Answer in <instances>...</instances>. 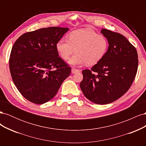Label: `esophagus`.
I'll return each mask as SVG.
<instances>
[{
	"mask_svg": "<svg viewBox=\"0 0 146 146\" xmlns=\"http://www.w3.org/2000/svg\"><path fill=\"white\" fill-rule=\"evenodd\" d=\"M79 71H80V70H79L78 69H75V68H72V70H71L72 74H76V73L78 72Z\"/></svg>",
	"mask_w": 146,
	"mask_h": 146,
	"instance_id": "obj_1",
	"label": "esophagus"
}]
</instances>
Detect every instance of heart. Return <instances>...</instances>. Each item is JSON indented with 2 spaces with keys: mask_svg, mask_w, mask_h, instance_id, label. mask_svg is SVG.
<instances>
[{
  "mask_svg": "<svg viewBox=\"0 0 146 146\" xmlns=\"http://www.w3.org/2000/svg\"><path fill=\"white\" fill-rule=\"evenodd\" d=\"M108 48L107 39L89 29L74 30L69 35L68 40L61 38L56 44V51L64 60L76 52L68 61L76 66L96 64L105 56Z\"/></svg>",
  "mask_w": 146,
  "mask_h": 146,
  "instance_id": "heart-1",
  "label": "heart"
}]
</instances>
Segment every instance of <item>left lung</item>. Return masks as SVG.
Instances as JSON below:
<instances>
[{
	"label": "left lung",
	"mask_w": 146,
	"mask_h": 146,
	"mask_svg": "<svg viewBox=\"0 0 146 146\" xmlns=\"http://www.w3.org/2000/svg\"><path fill=\"white\" fill-rule=\"evenodd\" d=\"M108 50L91 70L82 71L80 86L86 98L96 104L105 105L117 100L129 90L137 72L138 54L122 35L102 29Z\"/></svg>",
	"instance_id": "8db88e82"
}]
</instances>
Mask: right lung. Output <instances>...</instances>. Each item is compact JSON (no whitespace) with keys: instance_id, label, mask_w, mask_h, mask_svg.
Here are the masks:
<instances>
[{"instance_id":"right-lung-1","label":"right lung","mask_w":146,"mask_h":146,"mask_svg":"<svg viewBox=\"0 0 146 146\" xmlns=\"http://www.w3.org/2000/svg\"><path fill=\"white\" fill-rule=\"evenodd\" d=\"M68 28L50 27L23 34L13 45L9 61L13 81L36 104L53 99L71 69L59 57L56 44ZM52 68H54L52 70Z\"/></svg>"}]
</instances>
